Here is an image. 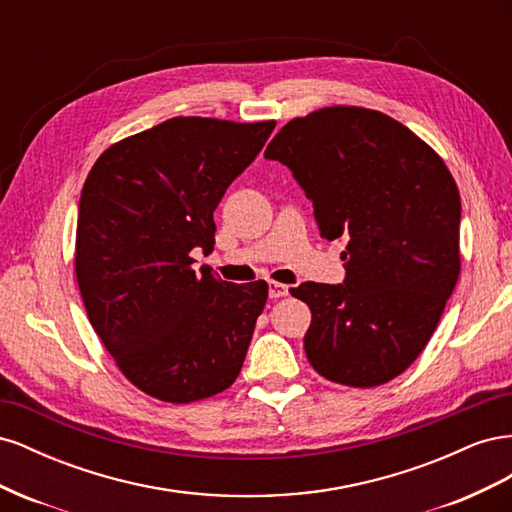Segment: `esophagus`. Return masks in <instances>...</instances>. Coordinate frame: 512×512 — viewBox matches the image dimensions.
I'll return each instance as SVG.
<instances>
[{"instance_id":"34e87169","label":"esophagus","mask_w":512,"mask_h":512,"mask_svg":"<svg viewBox=\"0 0 512 512\" xmlns=\"http://www.w3.org/2000/svg\"><path fill=\"white\" fill-rule=\"evenodd\" d=\"M288 294V286L282 284V282H269V297L271 299H280V297H286Z\"/></svg>"}]
</instances>
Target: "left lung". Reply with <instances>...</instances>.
<instances>
[{
  "label": "left lung",
  "instance_id": "8db88e82",
  "mask_svg": "<svg viewBox=\"0 0 512 512\" xmlns=\"http://www.w3.org/2000/svg\"><path fill=\"white\" fill-rule=\"evenodd\" d=\"M312 200L320 237L348 241L344 284L305 282L307 361L331 382L397 378L436 331L461 271L457 183L404 123L363 106L288 121L265 151Z\"/></svg>",
  "mask_w": 512,
  "mask_h": 512
}]
</instances>
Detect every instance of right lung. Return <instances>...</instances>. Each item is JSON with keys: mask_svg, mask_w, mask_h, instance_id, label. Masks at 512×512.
Listing matches in <instances>:
<instances>
[{"mask_svg": "<svg viewBox=\"0 0 512 512\" xmlns=\"http://www.w3.org/2000/svg\"><path fill=\"white\" fill-rule=\"evenodd\" d=\"M275 121L173 117L108 147L83 185L74 271L91 327L138 391L192 404L237 380L265 280L194 271L213 211Z\"/></svg>", "mask_w": 512, "mask_h": 512, "instance_id": "add662e5", "label": "right lung"}]
</instances>
